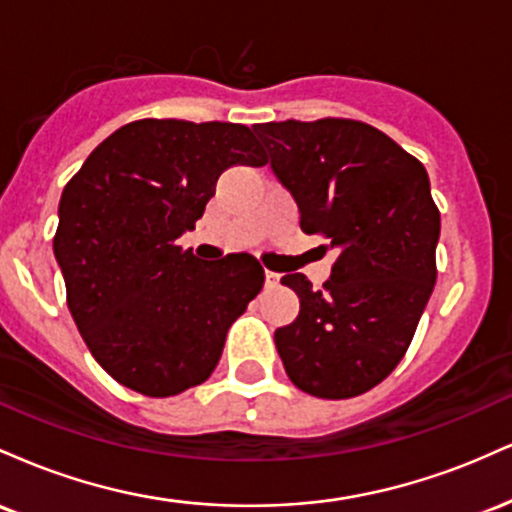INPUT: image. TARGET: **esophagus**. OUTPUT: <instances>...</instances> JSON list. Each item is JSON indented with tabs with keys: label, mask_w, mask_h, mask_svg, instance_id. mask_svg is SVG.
<instances>
[{
	"label": "esophagus",
	"mask_w": 512,
	"mask_h": 512,
	"mask_svg": "<svg viewBox=\"0 0 512 512\" xmlns=\"http://www.w3.org/2000/svg\"><path fill=\"white\" fill-rule=\"evenodd\" d=\"M276 284H279V274L264 272V286H269V289H272V286H276Z\"/></svg>",
	"instance_id": "1"
}]
</instances>
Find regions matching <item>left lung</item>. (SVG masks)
<instances>
[{
	"label": "left lung",
	"instance_id": "left-lung-1",
	"mask_svg": "<svg viewBox=\"0 0 512 512\" xmlns=\"http://www.w3.org/2000/svg\"><path fill=\"white\" fill-rule=\"evenodd\" d=\"M252 129L298 204L303 233H320L339 252L320 291L303 274L281 279L301 310L274 332L276 351L308 395H363L407 354L436 286L440 211L426 168L366 122L325 117Z\"/></svg>",
	"mask_w": 512,
	"mask_h": 512
}]
</instances>
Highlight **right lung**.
Listing matches in <instances>:
<instances>
[{"mask_svg":"<svg viewBox=\"0 0 512 512\" xmlns=\"http://www.w3.org/2000/svg\"><path fill=\"white\" fill-rule=\"evenodd\" d=\"M264 163L245 125L137 120L67 182L52 250L88 351L120 385L170 397L214 373L264 269L245 252L204 262L175 240L202 219L223 170Z\"/></svg>","mask_w":512,"mask_h":512,"instance_id":"1","label":"right lung"}]
</instances>
